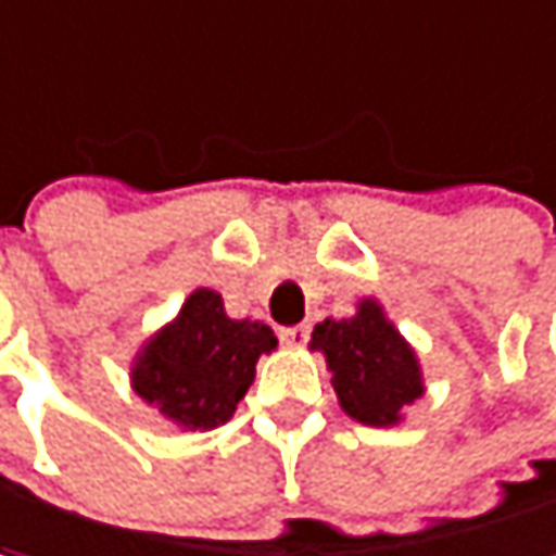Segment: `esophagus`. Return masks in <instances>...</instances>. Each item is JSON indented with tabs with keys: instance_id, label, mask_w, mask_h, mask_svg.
<instances>
[{
	"instance_id": "obj_1",
	"label": "esophagus",
	"mask_w": 556,
	"mask_h": 556,
	"mask_svg": "<svg viewBox=\"0 0 556 556\" xmlns=\"http://www.w3.org/2000/svg\"><path fill=\"white\" fill-rule=\"evenodd\" d=\"M278 337H281V343H285V346H291V350H301V346L307 343V337H311V327H307V324H298V327H281V330H278Z\"/></svg>"
}]
</instances>
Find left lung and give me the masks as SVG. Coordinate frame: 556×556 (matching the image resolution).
I'll return each instance as SVG.
<instances>
[{"label":"left lung","instance_id":"1","mask_svg":"<svg viewBox=\"0 0 556 556\" xmlns=\"http://www.w3.org/2000/svg\"><path fill=\"white\" fill-rule=\"evenodd\" d=\"M311 350L324 353L340 408L366 427L402 424L427 392L415 346L376 298L356 301V314L346 320H320Z\"/></svg>","mask_w":556,"mask_h":556}]
</instances>
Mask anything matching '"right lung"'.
Returning <instances> with one entry per match:
<instances>
[{"mask_svg": "<svg viewBox=\"0 0 556 556\" xmlns=\"http://www.w3.org/2000/svg\"><path fill=\"white\" fill-rule=\"evenodd\" d=\"M278 350L262 320H232L213 288H197L139 346L129 382L174 430H213L236 415L258 356Z\"/></svg>", "mask_w": 556, "mask_h": 556, "instance_id": "obj_1", "label": "right lung"}]
</instances>
